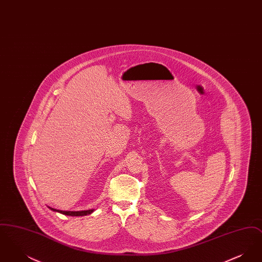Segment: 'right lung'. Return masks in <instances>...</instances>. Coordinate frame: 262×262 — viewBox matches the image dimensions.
Here are the masks:
<instances>
[{"label": "right lung", "mask_w": 262, "mask_h": 262, "mask_svg": "<svg viewBox=\"0 0 262 262\" xmlns=\"http://www.w3.org/2000/svg\"><path fill=\"white\" fill-rule=\"evenodd\" d=\"M49 208L53 211L59 212V213H62L63 215H68V216H84V215H88V214H91L93 212V209L83 210V211H62V210H58V209L51 208V207H49Z\"/></svg>", "instance_id": "obj_1"}]
</instances>
